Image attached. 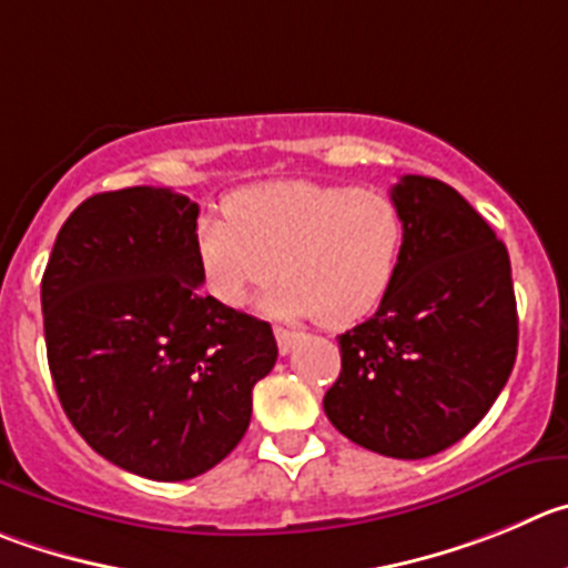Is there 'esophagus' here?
Wrapping results in <instances>:
<instances>
[{"instance_id": "34e87169", "label": "esophagus", "mask_w": 568, "mask_h": 568, "mask_svg": "<svg viewBox=\"0 0 568 568\" xmlns=\"http://www.w3.org/2000/svg\"><path fill=\"white\" fill-rule=\"evenodd\" d=\"M274 338H277V347H280V353H283V356H288V353H291V347H294V344H296V338H300V333H294V331H285V327H274Z\"/></svg>"}]
</instances>
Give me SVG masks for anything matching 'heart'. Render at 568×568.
Listing matches in <instances>:
<instances>
[{
	"mask_svg": "<svg viewBox=\"0 0 568 568\" xmlns=\"http://www.w3.org/2000/svg\"><path fill=\"white\" fill-rule=\"evenodd\" d=\"M406 215L392 195L356 184L272 182L241 190L226 212L195 224L193 248L204 291L243 308L277 274L263 300L277 320L347 327L378 308L406 252Z\"/></svg>",
	"mask_w": 568,
	"mask_h": 568,
	"instance_id": "obj_1",
	"label": "heart"
}]
</instances>
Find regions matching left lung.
Here are the masks:
<instances>
[{
  "label": "left lung",
  "instance_id": "8db88e82",
  "mask_svg": "<svg viewBox=\"0 0 568 568\" xmlns=\"http://www.w3.org/2000/svg\"><path fill=\"white\" fill-rule=\"evenodd\" d=\"M406 252L373 316L338 336L325 415L362 448L423 459L459 443L505 389L518 314L510 254L454 187L404 176Z\"/></svg>",
  "mask_w": 568,
  "mask_h": 568
}]
</instances>
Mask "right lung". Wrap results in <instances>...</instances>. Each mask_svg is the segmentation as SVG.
I'll use <instances>...</instances> for the list:
<instances>
[{"instance_id": "obj_1", "label": "right lung", "mask_w": 568, "mask_h": 568, "mask_svg": "<svg viewBox=\"0 0 568 568\" xmlns=\"http://www.w3.org/2000/svg\"><path fill=\"white\" fill-rule=\"evenodd\" d=\"M195 219L199 204L168 187L98 193L63 221L41 280L69 423L100 457L156 481L215 468L277 362L268 322L199 291Z\"/></svg>"}]
</instances>
